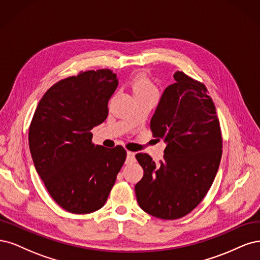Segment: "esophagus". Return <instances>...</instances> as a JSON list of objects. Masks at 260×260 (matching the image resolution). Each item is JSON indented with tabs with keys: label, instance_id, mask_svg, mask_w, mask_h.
<instances>
[{
	"label": "esophagus",
	"instance_id": "34e87169",
	"mask_svg": "<svg viewBox=\"0 0 260 260\" xmlns=\"http://www.w3.org/2000/svg\"><path fill=\"white\" fill-rule=\"evenodd\" d=\"M135 161V153L127 151V155H126V163H133Z\"/></svg>",
	"mask_w": 260,
	"mask_h": 260
}]
</instances>
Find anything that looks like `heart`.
I'll list each match as a JSON object with an SVG mask.
<instances>
[{
    "mask_svg": "<svg viewBox=\"0 0 260 260\" xmlns=\"http://www.w3.org/2000/svg\"><path fill=\"white\" fill-rule=\"evenodd\" d=\"M132 89H133L134 95L146 94V93H155V86L146 73H141L133 80Z\"/></svg>",
    "mask_w": 260,
    "mask_h": 260,
    "instance_id": "heart-1",
    "label": "heart"
}]
</instances>
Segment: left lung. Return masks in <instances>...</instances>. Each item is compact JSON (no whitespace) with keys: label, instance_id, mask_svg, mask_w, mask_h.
Instances as JSON below:
<instances>
[{"label":"left lung","instance_id":"left-lung-1","mask_svg":"<svg viewBox=\"0 0 260 260\" xmlns=\"http://www.w3.org/2000/svg\"><path fill=\"white\" fill-rule=\"evenodd\" d=\"M167 86L150 121L153 136L166 144L155 164L147 153L136 158L144 177L136 183L139 206L156 218L178 219L201 203L218 171L222 153L219 120L203 83L181 71Z\"/></svg>","mask_w":260,"mask_h":260}]
</instances>
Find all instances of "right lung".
<instances>
[{"instance_id":"1","label":"right lung","mask_w":260,"mask_h":260,"mask_svg":"<svg viewBox=\"0 0 260 260\" xmlns=\"http://www.w3.org/2000/svg\"><path fill=\"white\" fill-rule=\"evenodd\" d=\"M109 69L80 72L57 82L42 97L29 128L36 170L55 202L73 214L102 208L126 151L95 146L90 131L108 116L118 87Z\"/></svg>"}]
</instances>
